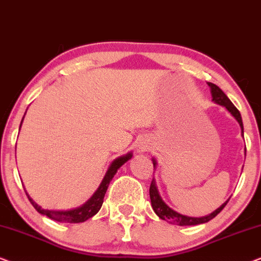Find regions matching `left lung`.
Listing matches in <instances>:
<instances>
[{"label": "left lung", "instance_id": "1", "mask_svg": "<svg viewBox=\"0 0 261 261\" xmlns=\"http://www.w3.org/2000/svg\"><path fill=\"white\" fill-rule=\"evenodd\" d=\"M208 85L210 88V92H212V97H213L214 103L224 107V108H226L228 112L231 114V116H233L234 119L238 121V123L240 124L241 135L244 137V124H242L240 112L235 108V106L230 102V99L227 97V95L224 94V92L221 90L217 85L209 83V82H208ZM245 155H246V147H245ZM152 162H153V166H154V170H155L156 169V160L154 158H152ZM149 197H151L152 208H153V210H154V213L156 214V215H158L162 220H165L169 223L177 224V226H195V224H201V223L208 222V221L214 219V217H215L217 214H219L221 210L226 206V204L230 198V197L228 198L222 205H220L219 208H217L216 210H214L212 214H208V215L201 216V217L187 216V215H183V214H180V213H177L176 210L170 208V206L163 201V198L160 197V195H159L158 188H156V183H155L154 178L152 179L151 187H149Z\"/></svg>", "mask_w": 261, "mask_h": 261}]
</instances>
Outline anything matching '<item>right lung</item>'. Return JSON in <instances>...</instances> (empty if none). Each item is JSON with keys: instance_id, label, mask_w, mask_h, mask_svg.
<instances>
[{"instance_id": "obj_1", "label": "right lung", "mask_w": 261, "mask_h": 261, "mask_svg": "<svg viewBox=\"0 0 261 261\" xmlns=\"http://www.w3.org/2000/svg\"><path fill=\"white\" fill-rule=\"evenodd\" d=\"M23 117H22V121H21V124L23 122ZM21 124H20V128H21ZM132 156H133V153L129 152L127 153V154L121 155L119 158L114 159L112 164L109 165L108 170H107L101 184L98 185L97 190L94 192V195H92L91 197L84 203V204H82L81 206H77V208L74 209H69V210L42 209L40 205H38L37 203L30 197V195L27 194V191H26V195L28 199H30V202L32 203V205L35 208V210H37L38 213L42 214V215H46L47 217H49V219L58 221V222H66V223L84 222V221H87L88 219H90V217H92L98 213V210L101 209V206L103 204V198H105V195L107 192V189L109 187V183L112 181L114 176L116 174L117 170H119L124 163H127L128 160L132 159Z\"/></svg>"}]
</instances>
